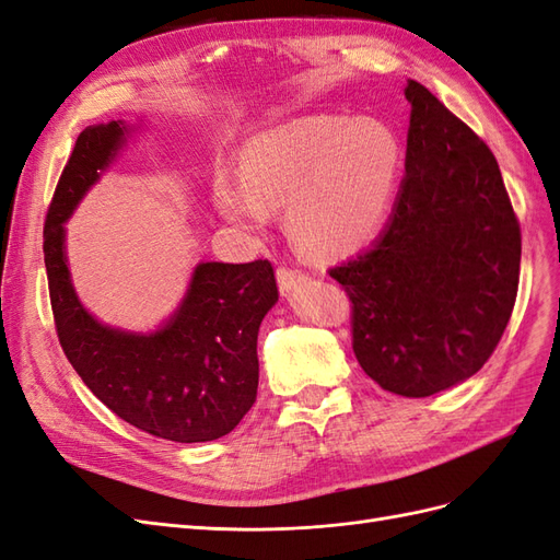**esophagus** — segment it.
<instances>
[{"instance_id":"1","label":"esophagus","mask_w":560,"mask_h":560,"mask_svg":"<svg viewBox=\"0 0 560 560\" xmlns=\"http://www.w3.org/2000/svg\"><path fill=\"white\" fill-rule=\"evenodd\" d=\"M276 276H278V284H280V292L282 294H292L296 287H301L303 282L308 280V276L303 273V270L290 268V266H280Z\"/></svg>"}]
</instances>
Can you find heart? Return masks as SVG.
<instances>
[{
	"label": "heart",
	"instance_id": "b5f03b06",
	"mask_svg": "<svg viewBox=\"0 0 560 560\" xmlns=\"http://www.w3.org/2000/svg\"><path fill=\"white\" fill-rule=\"evenodd\" d=\"M399 163V142L385 124L308 116L252 140L241 177L217 175L214 200L247 233L268 224V208L287 206L292 238L306 252L338 257L383 226Z\"/></svg>",
	"mask_w": 560,
	"mask_h": 560
}]
</instances>
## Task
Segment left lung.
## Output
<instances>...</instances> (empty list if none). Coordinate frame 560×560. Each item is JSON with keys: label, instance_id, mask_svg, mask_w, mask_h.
I'll return each instance as SVG.
<instances>
[{"label": "left lung", "instance_id": "obj_1", "mask_svg": "<svg viewBox=\"0 0 560 560\" xmlns=\"http://www.w3.org/2000/svg\"><path fill=\"white\" fill-rule=\"evenodd\" d=\"M406 175L381 238L329 268L352 303V350L369 378L430 397L488 362L512 317L521 226L488 144L422 83Z\"/></svg>", "mask_w": 560, "mask_h": 560}]
</instances>
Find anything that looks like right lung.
Masks as SVG:
<instances>
[{
    "label": "right lung",
    "instance_id": "obj_1",
    "mask_svg": "<svg viewBox=\"0 0 560 560\" xmlns=\"http://www.w3.org/2000/svg\"><path fill=\"white\" fill-rule=\"evenodd\" d=\"M121 121L89 126L72 149L44 222L50 308L67 360L109 411L167 442L229 434L257 401V336L276 306L268 259L198 264L177 313L154 334L112 329L81 306L65 259V222L121 149Z\"/></svg>",
    "mask_w": 560,
    "mask_h": 560
}]
</instances>
